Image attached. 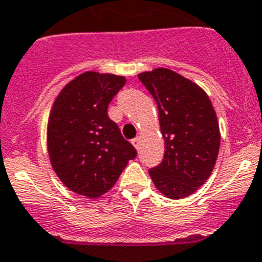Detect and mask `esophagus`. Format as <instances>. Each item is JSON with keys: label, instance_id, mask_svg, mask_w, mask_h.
<instances>
[{"label": "esophagus", "instance_id": "1", "mask_svg": "<svg viewBox=\"0 0 262 262\" xmlns=\"http://www.w3.org/2000/svg\"><path fill=\"white\" fill-rule=\"evenodd\" d=\"M133 145L136 148V149H139V148H140V139H139V138L134 139V140H133Z\"/></svg>", "mask_w": 262, "mask_h": 262}]
</instances>
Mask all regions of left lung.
I'll return each instance as SVG.
<instances>
[{"label": "left lung", "mask_w": 262, "mask_h": 262, "mask_svg": "<svg viewBox=\"0 0 262 262\" xmlns=\"http://www.w3.org/2000/svg\"><path fill=\"white\" fill-rule=\"evenodd\" d=\"M158 107L164 160L149 170L156 188L169 199H184L209 178L217 161L221 134L205 91L175 71L158 67L139 74Z\"/></svg>", "instance_id": "obj_1"}]
</instances>
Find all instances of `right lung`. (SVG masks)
<instances>
[{
    "label": "right lung",
    "mask_w": 262,
    "mask_h": 262,
    "mask_svg": "<svg viewBox=\"0 0 262 262\" xmlns=\"http://www.w3.org/2000/svg\"><path fill=\"white\" fill-rule=\"evenodd\" d=\"M124 84V76L85 71L54 100L47 131L50 164L78 195L96 199L106 193L136 157L135 148L107 115L110 101Z\"/></svg>",
    "instance_id": "obj_1"
}]
</instances>
